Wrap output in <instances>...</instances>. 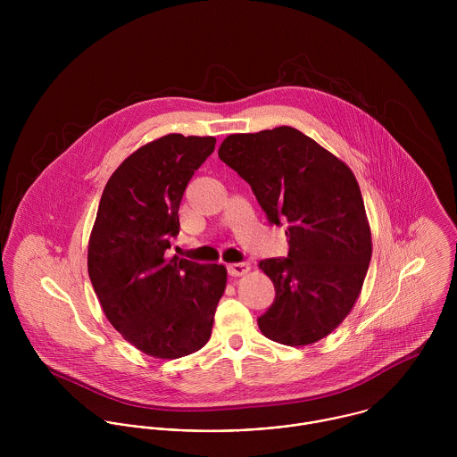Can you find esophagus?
Returning <instances> with one entry per match:
<instances>
[{
  "label": "esophagus",
  "mask_w": 457,
  "mask_h": 457,
  "mask_svg": "<svg viewBox=\"0 0 457 457\" xmlns=\"http://www.w3.org/2000/svg\"><path fill=\"white\" fill-rule=\"evenodd\" d=\"M250 270V263L248 262H236V263H228V274L230 276H243Z\"/></svg>",
  "instance_id": "obj_1"
}]
</instances>
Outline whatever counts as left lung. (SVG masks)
<instances>
[{"label":"left lung","instance_id":"left-lung-1","mask_svg":"<svg viewBox=\"0 0 457 457\" xmlns=\"http://www.w3.org/2000/svg\"><path fill=\"white\" fill-rule=\"evenodd\" d=\"M218 156L252 187L270 225L287 223L288 255L261 262L276 292L262 334L288 346L326 337L353 308L371 261L355 176L290 127L228 135Z\"/></svg>","mask_w":457,"mask_h":457}]
</instances>
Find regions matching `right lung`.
I'll use <instances>...</instances> for the list:
<instances>
[{
	"label": "right lung",
	"mask_w": 457,
	"mask_h": 457,
	"mask_svg": "<svg viewBox=\"0 0 457 457\" xmlns=\"http://www.w3.org/2000/svg\"><path fill=\"white\" fill-rule=\"evenodd\" d=\"M214 144L170 133L137 149L107 181L91 232L87 272L109 322L158 359L202 348L225 292L223 263L167 253L183 194Z\"/></svg>",
	"instance_id": "1"
}]
</instances>
